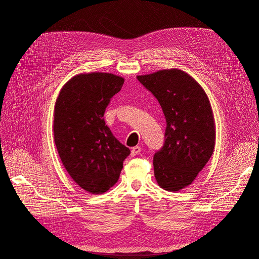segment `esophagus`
Here are the masks:
<instances>
[{
  "label": "esophagus",
  "mask_w": 259,
  "mask_h": 259,
  "mask_svg": "<svg viewBox=\"0 0 259 259\" xmlns=\"http://www.w3.org/2000/svg\"><path fill=\"white\" fill-rule=\"evenodd\" d=\"M140 151H142V148H140L139 146H136V147H134V148H132L131 154H132L133 156H135V155L139 154V152H140Z\"/></svg>",
  "instance_id": "34e87169"
}]
</instances>
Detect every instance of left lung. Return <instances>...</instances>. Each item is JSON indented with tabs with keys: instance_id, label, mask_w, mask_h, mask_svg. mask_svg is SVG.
Returning a JSON list of instances; mask_svg holds the SVG:
<instances>
[{
	"instance_id": "1",
	"label": "left lung",
	"mask_w": 259,
	"mask_h": 259,
	"mask_svg": "<svg viewBox=\"0 0 259 259\" xmlns=\"http://www.w3.org/2000/svg\"><path fill=\"white\" fill-rule=\"evenodd\" d=\"M158 99L166 120L163 147L153 155L154 176L167 191L189 186L213 154L215 124L205 92L178 69L138 75Z\"/></svg>"
}]
</instances>
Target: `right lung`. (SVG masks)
Returning <instances> with one entry per match:
<instances>
[{
	"mask_svg": "<svg viewBox=\"0 0 259 259\" xmlns=\"http://www.w3.org/2000/svg\"><path fill=\"white\" fill-rule=\"evenodd\" d=\"M124 79L111 73L73 76L54 111V139L65 168L85 191L99 194L117 182L131 150L117 140L104 114Z\"/></svg>",
	"mask_w": 259,
	"mask_h": 259,
	"instance_id": "right-lung-1",
	"label": "right lung"
}]
</instances>
